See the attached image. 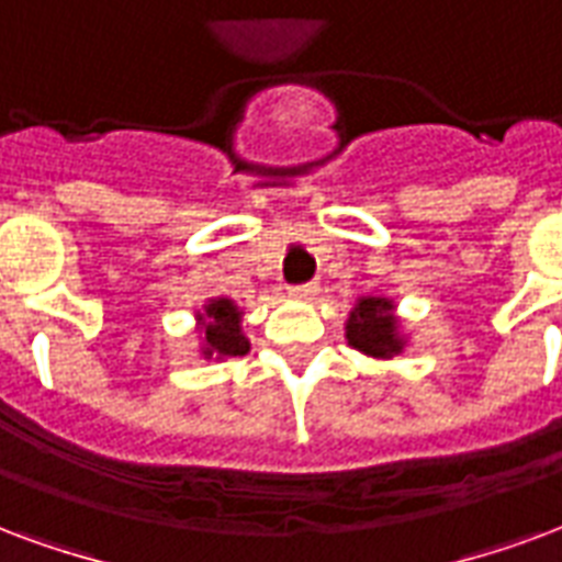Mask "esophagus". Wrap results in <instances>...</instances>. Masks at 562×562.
Wrapping results in <instances>:
<instances>
[{
	"label": "esophagus",
	"mask_w": 562,
	"mask_h": 562,
	"mask_svg": "<svg viewBox=\"0 0 562 562\" xmlns=\"http://www.w3.org/2000/svg\"><path fill=\"white\" fill-rule=\"evenodd\" d=\"M290 293H293V296H296V299H314L316 293H319V286L311 284V281H307V284L290 286Z\"/></svg>",
	"instance_id": "obj_1"
}]
</instances>
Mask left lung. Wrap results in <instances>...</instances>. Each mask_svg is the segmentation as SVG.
Segmentation results:
<instances>
[{
  "label": "left lung",
  "instance_id": "8db88e82",
  "mask_svg": "<svg viewBox=\"0 0 562 562\" xmlns=\"http://www.w3.org/2000/svg\"><path fill=\"white\" fill-rule=\"evenodd\" d=\"M346 337L356 349L373 358H391L403 349L396 340L391 302L385 299H361L356 311L349 314Z\"/></svg>",
  "mask_w": 562,
  "mask_h": 562
}]
</instances>
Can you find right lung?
Segmentation results:
<instances>
[{
	"instance_id": "1",
	"label": "right lung",
	"mask_w": 562,
	"mask_h": 562,
	"mask_svg": "<svg viewBox=\"0 0 562 562\" xmlns=\"http://www.w3.org/2000/svg\"><path fill=\"white\" fill-rule=\"evenodd\" d=\"M206 326H204V340H206V356H246L248 340L239 331V311H236L227 299H218L213 305L206 307Z\"/></svg>"
}]
</instances>
